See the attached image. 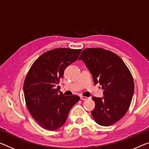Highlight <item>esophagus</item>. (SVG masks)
<instances>
[{
	"instance_id": "1",
	"label": "esophagus",
	"mask_w": 149,
	"mask_h": 149,
	"mask_svg": "<svg viewBox=\"0 0 149 149\" xmlns=\"http://www.w3.org/2000/svg\"><path fill=\"white\" fill-rule=\"evenodd\" d=\"M80 98H81V100H86L88 99V97H86V96H83V95L80 96Z\"/></svg>"
}]
</instances>
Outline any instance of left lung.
I'll list each match as a JSON object with an SVG mask.
<instances>
[{"mask_svg":"<svg viewBox=\"0 0 149 149\" xmlns=\"http://www.w3.org/2000/svg\"><path fill=\"white\" fill-rule=\"evenodd\" d=\"M93 76L94 84L104 89L103 97H93L91 115L97 123L109 126L128 111L134 93V81L125 63L116 54L102 48L84 49L79 58Z\"/></svg>","mask_w":149,"mask_h":149,"instance_id":"left-lung-1","label":"left lung"}]
</instances>
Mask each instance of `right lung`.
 <instances>
[{
  "instance_id": "obj_1",
  "label": "right lung",
  "mask_w": 149,
  "mask_h": 149,
  "mask_svg": "<svg viewBox=\"0 0 149 149\" xmlns=\"http://www.w3.org/2000/svg\"><path fill=\"white\" fill-rule=\"evenodd\" d=\"M81 49L56 48L37 59L28 72L23 90L27 108L40 125L55 131L63 125L79 97L65 96L58 86L64 70L76 61Z\"/></svg>"
}]
</instances>
